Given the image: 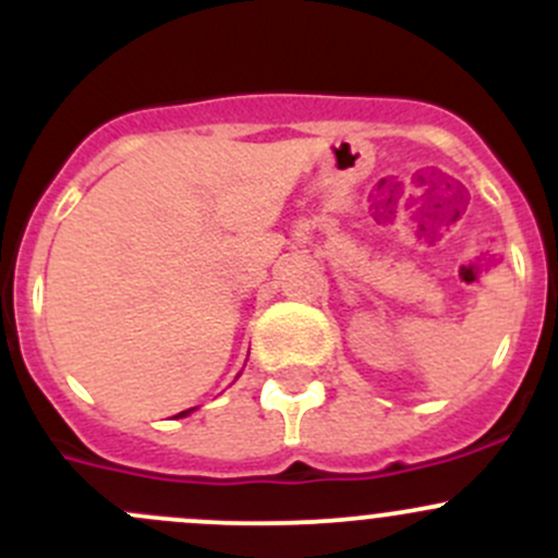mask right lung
<instances>
[{"label": "right lung", "instance_id": "1", "mask_svg": "<svg viewBox=\"0 0 558 558\" xmlns=\"http://www.w3.org/2000/svg\"><path fill=\"white\" fill-rule=\"evenodd\" d=\"M191 413V410H183V413H178V415H189Z\"/></svg>", "mask_w": 558, "mask_h": 558}]
</instances>
